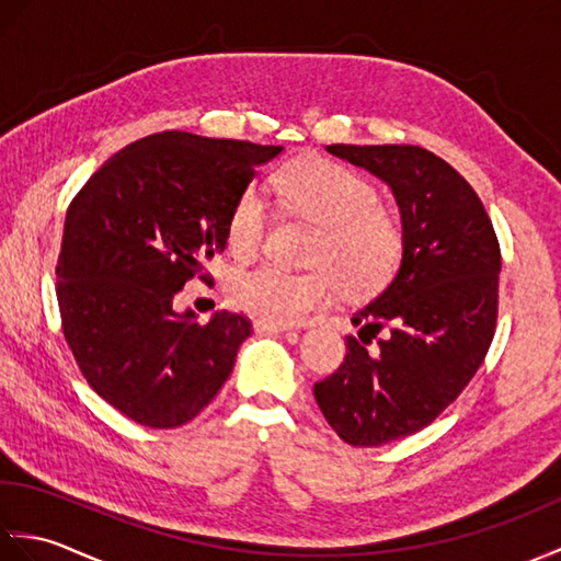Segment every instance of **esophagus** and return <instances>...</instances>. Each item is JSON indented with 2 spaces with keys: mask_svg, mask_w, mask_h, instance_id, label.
I'll return each mask as SVG.
<instances>
[{
  "mask_svg": "<svg viewBox=\"0 0 561 561\" xmlns=\"http://www.w3.org/2000/svg\"><path fill=\"white\" fill-rule=\"evenodd\" d=\"M255 330L257 332H277V335H282V332H289L291 325L287 323H270V320H255Z\"/></svg>",
  "mask_w": 561,
  "mask_h": 561,
  "instance_id": "1",
  "label": "esophagus"
}]
</instances>
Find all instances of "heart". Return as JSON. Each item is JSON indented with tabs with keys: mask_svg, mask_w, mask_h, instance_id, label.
Returning a JSON list of instances; mask_svg holds the SVG:
<instances>
[{
	"mask_svg": "<svg viewBox=\"0 0 561 561\" xmlns=\"http://www.w3.org/2000/svg\"><path fill=\"white\" fill-rule=\"evenodd\" d=\"M272 193L284 209L318 226L311 260L325 267L289 272L260 265L238 272L231 282V301L238 308L270 323H294L311 308L328 304L337 279L347 294L374 291L388 282L402 253V231L396 217L380 207L378 190L364 175L332 161H301L272 178ZM267 229V202L248 190L226 224L233 257H255Z\"/></svg>",
	"mask_w": 561,
	"mask_h": 561,
	"instance_id": "b5f03b06",
	"label": "heart"
}]
</instances>
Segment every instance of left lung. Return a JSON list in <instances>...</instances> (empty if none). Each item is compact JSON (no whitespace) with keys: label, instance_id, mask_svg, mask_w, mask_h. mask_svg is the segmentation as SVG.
Here are the masks:
<instances>
[{"label":"left lung","instance_id":"1","mask_svg":"<svg viewBox=\"0 0 561 561\" xmlns=\"http://www.w3.org/2000/svg\"><path fill=\"white\" fill-rule=\"evenodd\" d=\"M398 202L402 257L388 287L354 313L340 368L313 386L350 446H383L432 424L478 374L496 325L502 253L478 193L432 151L332 145Z\"/></svg>","mask_w":561,"mask_h":561}]
</instances>
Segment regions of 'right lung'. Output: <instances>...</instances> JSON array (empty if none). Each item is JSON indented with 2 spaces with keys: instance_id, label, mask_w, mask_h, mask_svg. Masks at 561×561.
Listing matches in <instances>:
<instances>
[{
  "instance_id": "right-lung-1",
  "label": "right lung",
  "mask_w": 561,
  "mask_h": 561,
  "mask_svg": "<svg viewBox=\"0 0 561 561\" xmlns=\"http://www.w3.org/2000/svg\"><path fill=\"white\" fill-rule=\"evenodd\" d=\"M279 153L171 129L117 151L71 199L57 260L65 337L91 388L137 424L190 422L231 376L250 320L197 323L173 299L226 248L231 209Z\"/></svg>"
}]
</instances>
